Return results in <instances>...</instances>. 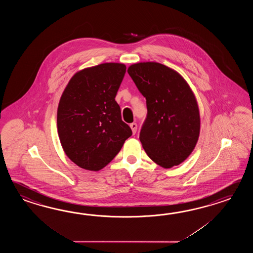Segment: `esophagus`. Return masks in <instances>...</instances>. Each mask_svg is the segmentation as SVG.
I'll return each mask as SVG.
<instances>
[{
	"label": "esophagus",
	"mask_w": 253,
	"mask_h": 253,
	"mask_svg": "<svg viewBox=\"0 0 253 253\" xmlns=\"http://www.w3.org/2000/svg\"><path fill=\"white\" fill-rule=\"evenodd\" d=\"M130 127L132 129L133 134H135L136 130H137V124L136 123H132V124H130Z\"/></svg>",
	"instance_id": "1"
}]
</instances>
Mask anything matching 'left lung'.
Segmentation results:
<instances>
[{"mask_svg": "<svg viewBox=\"0 0 253 253\" xmlns=\"http://www.w3.org/2000/svg\"><path fill=\"white\" fill-rule=\"evenodd\" d=\"M127 72L146 99L147 115L139 134L145 153L164 168L180 165L199 137L194 93L180 74L160 63H136Z\"/></svg>", "mask_w": 253, "mask_h": 253, "instance_id": "obj_1", "label": "left lung"}]
</instances>
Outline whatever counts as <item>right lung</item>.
<instances>
[{"label":"right lung","instance_id":"right-lung-1","mask_svg":"<svg viewBox=\"0 0 253 253\" xmlns=\"http://www.w3.org/2000/svg\"><path fill=\"white\" fill-rule=\"evenodd\" d=\"M126 67L104 63L71 78L59 100L57 124L64 152L78 167L98 171L113 160L132 130L115 97Z\"/></svg>","mask_w":253,"mask_h":253}]
</instances>
